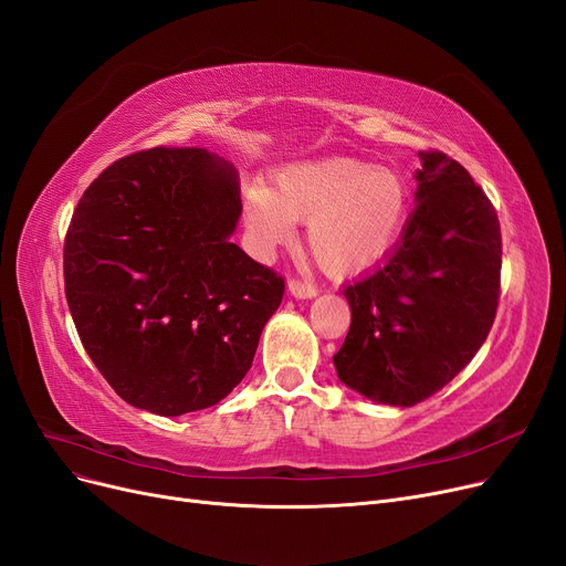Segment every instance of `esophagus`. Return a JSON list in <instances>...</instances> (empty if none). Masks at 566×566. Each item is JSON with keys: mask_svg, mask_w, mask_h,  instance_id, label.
Wrapping results in <instances>:
<instances>
[{"mask_svg": "<svg viewBox=\"0 0 566 566\" xmlns=\"http://www.w3.org/2000/svg\"><path fill=\"white\" fill-rule=\"evenodd\" d=\"M289 293L293 298H314L316 296V286L303 280H289Z\"/></svg>", "mask_w": 566, "mask_h": 566, "instance_id": "obj_1", "label": "esophagus"}]
</instances>
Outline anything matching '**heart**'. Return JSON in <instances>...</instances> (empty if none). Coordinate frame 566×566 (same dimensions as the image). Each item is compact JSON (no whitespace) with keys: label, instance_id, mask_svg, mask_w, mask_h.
<instances>
[{"label":"heart","instance_id":"heart-1","mask_svg":"<svg viewBox=\"0 0 566 566\" xmlns=\"http://www.w3.org/2000/svg\"><path fill=\"white\" fill-rule=\"evenodd\" d=\"M407 185L398 170L333 157L291 164L273 189L244 191V219L263 250L307 222V248L331 275H352L375 263L398 238L407 214Z\"/></svg>","mask_w":566,"mask_h":566}]
</instances>
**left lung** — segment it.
<instances>
[{"label":"left lung","mask_w":566,"mask_h":566,"mask_svg":"<svg viewBox=\"0 0 566 566\" xmlns=\"http://www.w3.org/2000/svg\"><path fill=\"white\" fill-rule=\"evenodd\" d=\"M416 208L386 259L344 286L352 326L333 356L342 384L413 407L444 388L493 328L500 301L497 212L444 153H419Z\"/></svg>","instance_id":"left-lung-1"}]
</instances>
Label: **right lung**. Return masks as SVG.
<instances>
[{
    "label": "right lung",
    "instance_id": "obj_1",
    "mask_svg": "<svg viewBox=\"0 0 566 566\" xmlns=\"http://www.w3.org/2000/svg\"><path fill=\"white\" fill-rule=\"evenodd\" d=\"M238 170L203 147L111 164L64 240V291L83 347L117 396L180 416L224 400L252 367L284 280L231 242Z\"/></svg>",
    "mask_w": 566,
    "mask_h": 566
}]
</instances>
